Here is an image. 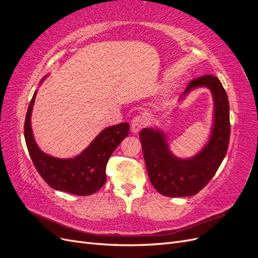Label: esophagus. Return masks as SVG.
<instances>
[{"mask_svg":"<svg viewBox=\"0 0 258 258\" xmlns=\"http://www.w3.org/2000/svg\"><path fill=\"white\" fill-rule=\"evenodd\" d=\"M147 123H148V119L145 115H138L134 117V119L131 121V131L136 134V132H138L139 130L144 128Z\"/></svg>","mask_w":258,"mask_h":258,"instance_id":"esophagus-1","label":"esophagus"}]
</instances>
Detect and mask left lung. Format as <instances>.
Instances as JSON below:
<instances>
[{"label": "left lung", "mask_w": 258, "mask_h": 258, "mask_svg": "<svg viewBox=\"0 0 258 258\" xmlns=\"http://www.w3.org/2000/svg\"><path fill=\"white\" fill-rule=\"evenodd\" d=\"M197 87L209 88L214 100L211 138L199 154L188 159H179L170 152L160 130L145 128L139 135L148 177L163 196L189 197L199 192L214 176L227 153L230 137L227 93L216 76L205 75L190 81L181 99Z\"/></svg>", "instance_id": "1"}]
</instances>
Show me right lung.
<instances>
[{"label":"right lung","mask_w":258,"mask_h":258,"mask_svg":"<svg viewBox=\"0 0 258 258\" xmlns=\"http://www.w3.org/2000/svg\"><path fill=\"white\" fill-rule=\"evenodd\" d=\"M47 76H45L43 81ZM36 91L30 101L25 121V139L30 157L37 172L53 189L88 196L95 194L106 181L105 169L112 153L129 135V123L121 122L105 128L91 144L79 156L70 159H59L43 153L33 138L31 129Z\"/></svg>","instance_id":"1"}]
</instances>
